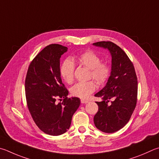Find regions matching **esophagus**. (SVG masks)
I'll return each instance as SVG.
<instances>
[{"mask_svg": "<svg viewBox=\"0 0 159 159\" xmlns=\"http://www.w3.org/2000/svg\"><path fill=\"white\" fill-rule=\"evenodd\" d=\"M80 102H81V103H88V101L85 100V99H81L80 100Z\"/></svg>", "mask_w": 159, "mask_h": 159, "instance_id": "esophagus-1", "label": "esophagus"}]
</instances>
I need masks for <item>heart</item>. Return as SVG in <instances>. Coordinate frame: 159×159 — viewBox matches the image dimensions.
<instances>
[{"label":"heart","mask_w":159,"mask_h":159,"mask_svg":"<svg viewBox=\"0 0 159 159\" xmlns=\"http://www.w3.org/2000/svg\"><path fill=\"white\" fill-rule=\"evenodd\" d=\"M80 64L90 69V77L96 80L99 85H102L108 79L111 74V69L108 64L101 62V58L94 51H88L78 57ZM75 65L70 58L65 60L60 66V73L62 79L66 83H71L74 80ZM96 89L93 80L86 82H79L72 86L70 89L71 94L74 97L86 99Z\"/></svg>","instance_id":"obj_1"}]
</instances>
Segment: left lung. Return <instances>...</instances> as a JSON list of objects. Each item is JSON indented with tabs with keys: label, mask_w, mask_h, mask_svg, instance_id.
Listing matches in <instances>:
<instances>
[{
	"label": "left lung",
	"mask_w": 159,
	"mask_h": 159,
	"mask_svg": "<svg viewBox=\"0 0 159 159\" xmlns=\"http://www.w3.org/2000/svg\"><path fill=\"white\" fill-rule=\"evenodd\" d=\"M93 45L107 49L112 57L108 81L94 94L102 98V102H96L99 110L94 117L95 126L111 134L122 129L131 117L137 102V76L134 65L120 47L111 42H98Z\"/></svg>",
	"instance_id": "8db88e82"
}]
</instances>
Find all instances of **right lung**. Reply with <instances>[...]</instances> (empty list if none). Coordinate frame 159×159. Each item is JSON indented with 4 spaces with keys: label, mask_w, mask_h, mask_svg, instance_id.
Returning <instances> with one entry per match:
<instances>
[{
    "label": "right lung",
    "mask_w": 159,
    "mask_h": 159,
    "mask_svg": "<svg viewBox=\"0 0 159 159\" xmlns=\"http://www.w3.org/2000/svg\"><path fill=\"white\" fill-rule=\"evenodd\" d=\"M67 49L56 44L46 47L31 62L25 78V97L30 113L39 129L51 135L67 131L80 103L79 98L67 97L69 92L62 82L60 57ZM57 98L64 100L57 104Z\"/></svg>",
    "instance_id": "add662e5"
}]
</instances>
